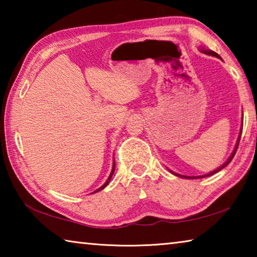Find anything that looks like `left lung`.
Listing matches in <instances>:
<instances>
[{
  "mask_svg": "<svg viewBox=\"0 0 257 257\" xmlns=\"http://www.w3.org/2000/svg\"><path fill=\"white\" fill-rule=\"evenodd\" d=\"M204 53H206V54H208V55H213V56H216V58H220V55L217 54V53H215V52H213V51H203ZM241 132H242V125H241V129H240V133H239V137H238V141H237V144H236V147H234V150H233V152H232V154H231V156H230V158L228 159V161L227 162H225L224 164H222L221 165L220 168H217L216 170H214V171H212L211 173H207V175H205V176H199V177H186V176H181V175H178V173H175V172H172L173 175H176V176H178V177H182V178H188V179H197V178H205V177H208V176H212V175H214V173H216V172H219L220 170H222L223 168H225L227 167V165L231 162V160L233 159V156H234V154H236V152H237V149H238V145H239V142H240V136H241Z\"/></svg>",
  "mask_w": 257,
  "mask_h": 257,
  "instance_id": "obj_1",
  "label": "left lung"
}]
</instances>
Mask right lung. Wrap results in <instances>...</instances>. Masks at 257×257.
Instances as JSON below:
<instances>
[{
  "mask_svg": "<svg viewBox=\"0 0 257 257\" xmlns=\"http://www.w3.org/2000/svg\"><path fill=\"white\" fill-rule=\"evenodd\" d=\"M114 169H115V162H113V168H112V171H111V175H110V177H108V179L106 180V182H105V184H104L102 187H101V188H98L96 191H99V190H102L103 188H105V187L108 185V182H110V180H111V178H112V175H113V172H114ZM94 193H95V191H94Z\"/></svg>",
  "mask_w": 257,
  "mask_h": 257,
  "instance_id": "add662e5",
  "label": "right lung"
}]
</instances>
